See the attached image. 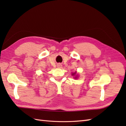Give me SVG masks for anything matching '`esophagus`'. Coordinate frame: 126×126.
<instances>
[{"label": "esophagus", "instance_id": "34e87169", "mask_svg": "<svg viewBox=\"0 0 126 126\" xmlns=\"http://www.w3.org/2000/svg\"><path fill=\"white\" fill-rule=\"evenodd\" d=\"M62 66V64H58L57 65V66L58 68H61Z\"/></svg>", "mask_w": 126, "mask_h": 126}]
</instances>
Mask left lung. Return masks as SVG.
I'll list each match as a JSON object with an SVG mask.
<instances>
[{
  "label": "left lung",
  "mask_w": 126,
  "mask_h": 126,
  "mask_svg": "<svg viewBox=\"0 0 126 126\" xmlns=\"http://www.w3.org/2000/svg\"><path fill=\"white\" fill-rule=\"evenodd\" d=\"M76 72H75V73H73V74H72V75H73H73H76ZM77 76H76V77H75V79H77Z\"/></svg>",
  "instance_id": "8db88e82"
}]
</instances>
